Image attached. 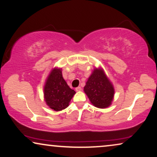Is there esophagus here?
Here are the masks:
<instances>
[{
	"label": "esophagus",
	"instance_id": "1",
	"mask_svg": "<svg viewBox=\"0 0 157 157\" xmlns=\"http://www.w3.org/2000/svg\"><path fill=\"white\" fill-rule=\"evenodd\" d=\"M76 91H81V88L80 87V86H78V87L76 88Z\"/></svg>",
	"mask_w": 157,
	"mask_h": 157
}]
</instances>
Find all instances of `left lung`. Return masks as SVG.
<instances>
[{"label":"left lung","instance_id":"left-lung-1","mask_svg":"<svg viewBox=\"0 0 157 157\" xmlns=\"http://www.w3.org/2000/svg\"><path fill=\"white\" fill-rule=\"evenodd\" d=\"M84 92L90 103L98 108H106L111 105L115 90L103 69H95L88 78Z\"/></svg>","mask_w":157,"mask_h":157}]
</instances>
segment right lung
<instances>
[{"mask_svg":"<svg viewBox=\"0 0 157 157\" xmlns=\"http://www.w3.org/2000/svg\"><path fill=\"white\" fill-rule=\"evenodd\" d=\"M75 90L67 85L62 74V69L54 68L47 77L44 87V101L47 105L55 111L62 110L69 105Z\"/></svg>","mask_w":157,"mask_h":157,"instance_id":"1","label":"right lung"}]
</instances>
